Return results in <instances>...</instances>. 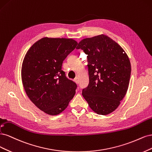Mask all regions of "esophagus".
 Masks as SVG:
<instances>
[{"label": "esophagus", "instance_id": "obj_1", "mask_svg": "<svg viewBox=\"0 0 152 152\" xmlns=\"http://www.w3.org/2000/svg\"><path fill=\"white\" fill-rule=\"evenodd\" d=\"M74 81H75V82L76 83H77V84H78V83H79V80H78V77L75 78Z\"/></svg>", "mask_w": 152, "mask_h": 152}]
</instances>
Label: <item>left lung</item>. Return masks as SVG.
Wrapping results in <instances>:
<instances>
[{
	"mask_svg": "<svg viewBox=\"0 0 152 152\" xmlns=\"http://www.w3.org/2000/svg\"><path fill=\"white\" fill-rule=\"evenodd\" d=\"M87 55L89 84L82 95L90 108L107 115L119 105L131 76L128 56L118 43L105 35L82 40L76 47Z\"/></svg>",
	"mask_w": 152,
	"mask_h": 152,
	"instance_id": "left-lung-1",
	"label": "left lung"
}]
</instances>
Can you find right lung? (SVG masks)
Segmentation results:
<instances>
[{
	"mask_svg": "<svg viewBox=\"0 0 152 152\" xmlns=\"http://www.w3.org/2000/svg\"><path fill=\"white\" fill-rule=\"evenodd\" d=\"M77 45L71 38L44 37L26 53L21 78L26 94L39 109L50 115L64 110L77 85L62 70L64 60Z\"/></svg>",
	"mask_w": 152,
	"mask_h": 152,
	"instance_id": "obj_1",
	"label": "right lung"
}]
</instances>
